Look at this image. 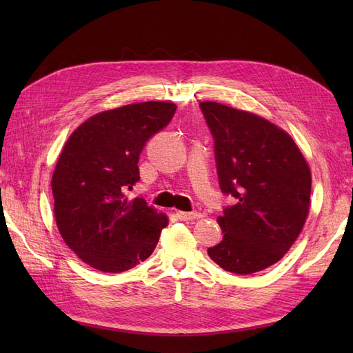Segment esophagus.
I'll use <instances>...</instances> for the list:
<instances>
[{
  "label": "esophagus",
  "mask_w": 353,
  "mask_h": 353,
  "mask_svg": "<svg viewBox=\"0 0 353 353\" xmlns=\"http://www.w3.org/2000/svg\"><path fill=\"white\" fill-rule=\"evenodd\" d=\"M201 215L199 212H181V210L176 212V218L179 221H193V219H197Z\"/></svg>",
  "instance_id": "obj_1"
}]
</instances>
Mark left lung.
<instances>
[{
  "mask_svg": "<svg viewBox=\"0 0 353 353\" xmlns=\"http://www.w3.org/2000/svg\"><path fill=\"white\" fill-rule=\"evenodd\" d=\"M215 138L221 190L237 203L218 218L223 239L208 249L222 270L248 275L290 250L311 206V169L290 134L263 117L203 101Z\"/></svg>",
  "mask_w": 353,
  "mask_h": 353,
  "instance_id": "1",
  "label": "left lung"
}]
</instances>
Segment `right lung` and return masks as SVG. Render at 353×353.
Masks as SVG:
<instances>
[{
	"label": "right lung",
	"mask_w": 353,
	"mask_h": 353,
	"mask_svg": "<svg viewBox=\"0 0 353 353\" xmlns=\"http://www.w3.org/2000/svg\"><path fill=\"white\" fill-rule=\"evenodd\" d=\"M176 110L169 101H145L88 117L63 147L51 178L61 239L78 258L103 272H123L145 261L168 216L128 190L140 181L145 141Z\"/></svg>",
	"instance_id": "add662e5"
}]
</instances>
